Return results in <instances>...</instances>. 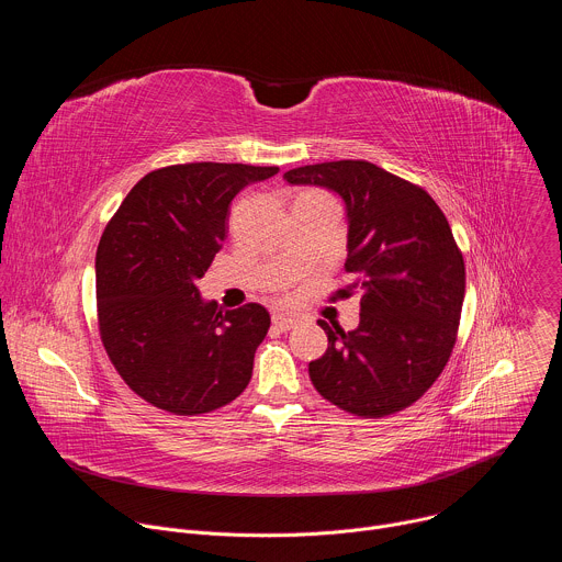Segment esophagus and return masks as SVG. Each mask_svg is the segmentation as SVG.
<instances>
[{"mask_svg":"<svg viewBox=\"0 0 562 562\" xmlns=\"http://www.w3.org/2000/svg\"><path fill=\"white\" fill-rule=\"evenodd\" d=\"M295 325H297V323H295L293 317H289V315H284V313H273V327H276L278 331H291Z\"/></svg>","mask_w":562,"mask_h":562,"instance_id":"1","label":"esophagus"}]
</instances>
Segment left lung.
Returning a JSON list of instances; mask_svg holds the SVG:
<instances>
[{"label": "left lung", "instance_id": "obj_1", "mask_svg": "<svg viewBox=\"0 0 562 562\" xmlns=\"http://www.w3.org/2000/svg\"><path fill=\"white\" fill-rule=\"evenodd\" d=\"M284 180L345 200L353 282L338 293H362L358 329L317 323L329 347L308 362L313 386L360 418L412 407L449 362L464 300V260L445 213L423 187L364 159L297 167Z\"/></svg>", "mask_w": 562, "mask_h": 562}]
</instances>
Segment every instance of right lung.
<instances>
[{"label": "right lung", "instance_id": "add662e5", "mask_svg": "<svg viewBox=\"0 0 562 562\" xmlns=\"http://www.w3.org/2000/svg\"><path fill=\"white\" fill-rule=\"evenodd\" d=\"M278 167L191 162L144 176L106 224L95 256L100 338L148 405L215 412L243 393L271 317L256 302L222 313L195 286L226 239L231 200Z\"/></svg>", "mask_w": 562, "mask_h": 562}]
</instances>
